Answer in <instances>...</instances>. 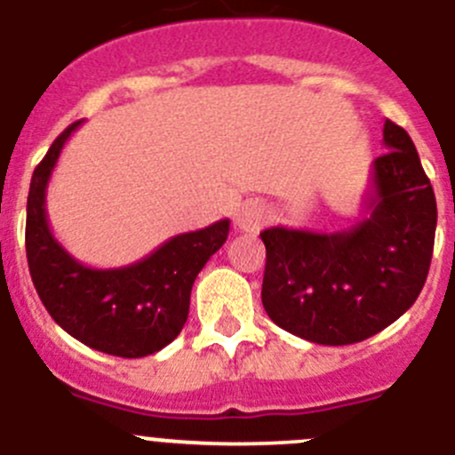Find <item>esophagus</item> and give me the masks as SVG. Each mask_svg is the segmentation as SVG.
Segmentation results:
<instances>
[{"label": "esophagus", "mask_w": 455, "mask_h": 455, "mask_svg": "<svg viewBox=\"0 0 455 455\" xmlns=\"http://www.w3.org/2000/svg\"><path fill=\"white\" fill-rule=\"evenodd\" d=\"M264 222H267V209L255 200L242 202L240 209L235 211V218H233V224L242 233H259Z\"/></svg>", "instance_id": "34e87169"}]
</instances>
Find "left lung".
<instances>
[{
    "label": "left lung",
    "mask_w": 455,
    "mask_h": 455,
    "mask_svg": "<svg viewBox=\"0 0 455 455\" xmlns=\"http://www.w3.org/2000/svg\"><path fill=\"white\" fill-rule=\"evenodd\" d=\"M382 135L389 151L373 160L358 222L335 233H259L264 311L308 342H363L398 320L425 286L438 222L434 188L407 131L387 120Z\"/></svg>",
    "instance_id": "8db88e82"
}]
</instances>
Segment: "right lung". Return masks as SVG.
<instances>
[{
    "label": "right lung",
    "instance_id": "obj_1",
    "mask_svg": "<svg viewBox=\"0 0 455 455\" xmlns=\"http://www.w3.org/2000/svg\"><path fill=\"white\" fill-rule=\"evenodd\" d=\"M82 122L48 148L30 180L26 204V258L30 277L52 320L91 349L144 358L171 345L188 317L191 289L211 255L227 242L228 220L173 235L147 258L117 268L75 259L52 235L46 188L60 153Z\"/></svg>",
    "mask_w": 455,
    "mask_h": 455
}]
</instances>
